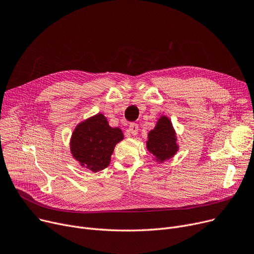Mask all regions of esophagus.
<instances>
[{"label":"esophagus","mask_w":254,"mask_h":254,"mask_svg":"<svg viewBox=\"0 0 254 254\" xmlns=\"http://www.w3.org/2000/svg\"><path fill=\"white\" fill-rule=\"evenodd\" d=\"M128 131L129 133L132 134V136H137L139 131V126L137 124H130L128 126Z\"/></svg>","instance_id":"34e87169"}]
</instances>
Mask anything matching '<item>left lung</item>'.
Wrapping results in <instances>:
<instances>
[{"mask_svg": "<svg viewBox=\"0 0 254 254\" xmlns=\"http://www.w3.org/2000/svg\"><path fill=\"white\" fill-rule=\"evenodd\" d=\"M147 150L158 163L174 157L179 151L177 133L173 124L167 116H160L153 129L148 133Z\"/></svg>", "mask_w": 254, "mask_h": 254, "instance_id": "left-lung-1", "label": "left lung"}]
</instances>
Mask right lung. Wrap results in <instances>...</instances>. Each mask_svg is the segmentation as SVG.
Masks as SVG:
<instances>
[{"instance_id": "add662e5", "label": "right lung", "mask_w": 254, "mask_h": 254, "mask_svg": "<svg viewBox=\"0 0 254 254\" xmlns=\"http://www.w3.org/2000/svg\"><path fill=\"white\" fill-rule=\"evenodd\" d=\"M122 140V129L111 127L107 118L98 113L75 127L70 139V152L80 166L97 173L109 165L114 147Z\"/></svg>"}]
</instances>
